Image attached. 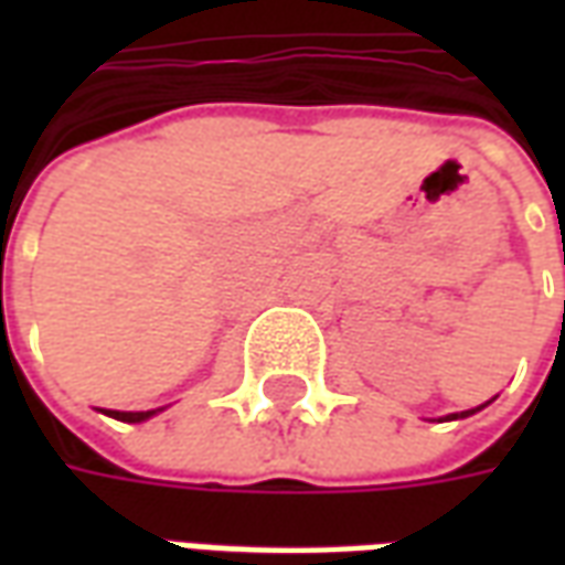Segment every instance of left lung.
Masks as SVG:
<instances>
[{
    "label": "left lung",
    "mask_w": 565,
    "mask_h": 565,
    "mask_svg": "<svg viewBox=\"0 0 565 565\" xmlns=\"http://www.w3.org/2000/svg\"><path fill=\"white\" fill-rule=\"evenodd\" d=\"M565 306V302H563ZM481 408H484V405H481ZM475 412H478V408H472V412H460V415H448L450 420H457V417H469V415H475Z\"/></svg>",
    "instance_id": "obj_1"
}]
</instances>
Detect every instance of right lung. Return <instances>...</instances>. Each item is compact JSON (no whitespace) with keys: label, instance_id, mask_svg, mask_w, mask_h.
<instances>
[{"label":"right lung","instance_id":"right-lung-1","mask_svg":"<svg viewBox=\"0 0 565 565\" xmlns=\"http://www.w3.org/2000/svg\"><path fill=\"white\" fill-rule=\"evenodd\" d=\"M157 412H162V408H153V412H111V417L115 420H127V424H141V420H148Z\"/></svg>","mask_w":565,"mask_h":565}]
</instances>
